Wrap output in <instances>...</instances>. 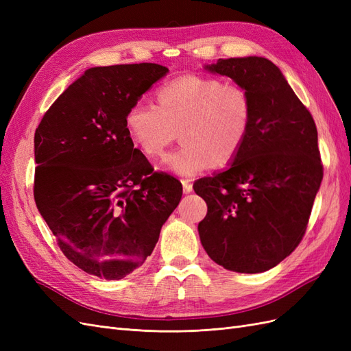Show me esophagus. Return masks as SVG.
<instances>
[{
  "mask_svg": "<svg viewBox=\"0 0 351 351\" xmlns=\"http://www.w3.org/2000/svg\"><path fill=\"white\" fill-rule=\"evenodd\" d=\"M182 184H183V192L184 193H190L193 190V184L190 183V180H182Z\"/></svg>",
  "mask_w": 351,
  "mask_h": 351,
  "instance_id": "1",
  "label": "esophagus"
}]
</instances>
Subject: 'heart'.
<instances>
[{
  "instance_id": "heart-1",
  "label": "heart",
  "mask_w": 351,
  "mask_h": 351,
  "mask_svg": "<svg viewBox=\"0 0 351 351\" xmlns=\"http://www.w3.org/2000/svg\"><path fill=\"white\" fill-rule=\"evenodd\" d=\"M156 98L158 107L134 102L124 123L134 146L149 159L164 155L180 132L184 145L162 159L164 171L193 177L212 164L227 167L247 141L253 102L241 84L186 74L162 84Z\"/></svg>"
}]
</instances>
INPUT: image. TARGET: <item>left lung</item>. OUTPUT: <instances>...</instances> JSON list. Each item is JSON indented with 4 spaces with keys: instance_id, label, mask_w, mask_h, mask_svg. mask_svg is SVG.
I'll return each instance as SVG.
<instances>
[{
    "instance_id": "left-lung-1",
    "label": "left lung",
    "mask_w": 351,
    "mask_h": 351,
    "mask_svg": "<svg viewBox=\"0 0 351 351\" xmlns=\"http://www.w3.org/2000/svg\"><path fill=\"white\" fill-rule=\"evenodd\" d=\"M206 70L246 88L253 121L226 171L193 184L208 205L197 230L209 258L241 274L265 272L299 246L324 167L313 117L263 57L219 58Z\"/></svg>"
}]
</instances>
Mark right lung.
Wrapping results in <instances>:
<instances>
[{
    "label": "right lung",
    "instance_id": "add662e5",
    "mask_svg": "<svg viewBox=\"0 0 351 351\" xmlns=\"http://www.w3.org/2000/svg\"><path fill=\"white\" fill-rule=\"evenodd\" d=\"M167 73L154 62L89 69L35 132L36 206L64 256L95 277L139 268L182 199V183L154 171L124 123Z\"/></svg>",
    "mask_w": 351,
    "mask_h": 351
}]
</instances>
